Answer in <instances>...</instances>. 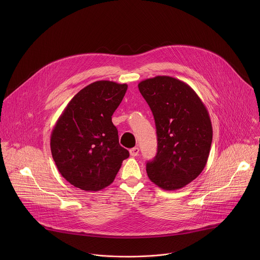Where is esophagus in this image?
<instances>
[{
	"label": "esophagus",
	"instance_id": "1",
	"mask_svg": "<svg viewBox=\"0 0 260 260\" xmlns=\"http://www.w3.org/2000/svg\"><path fill=\"white\" fill-rule=\"evenodd\" d=\"M139 154V148L138 147H134V148L130 149V155L135 157Z\"/></svg>",
	"mask_w": 260,
	"mask_h": 260
}]
</instances>
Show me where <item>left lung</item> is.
I'll return each mask as SVG.
<instances>
[{"instance_id": "obj_1", "label": "left lung", "mask_w": 260, "mask_h": 260, "mask_svg": "<svg viewBox=\"0 0 260 260\" xmlns=\"http://www.w3.org/2000/svg\"><path fill=\"white\" fill-rule=\"evenodd\" d=\"M138 88L157 133V154L146 164L149 179L164 190L183 188L207 163L213 134L209 113L195 91L176 78L156 76Z\"/></svg>"}]
</instances>
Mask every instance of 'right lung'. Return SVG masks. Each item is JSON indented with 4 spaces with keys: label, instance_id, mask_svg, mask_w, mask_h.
Here are the masks:
<instances>
[{
    "label": "right lung",
    "instance_id": "right-lung-1",
    "mask_svg": "<svg viewBox=\"0 0 260 260\" xmlns=\"http://www.w3.org/2000/svg\"><path fill=\"white\" fill-rule=\"evenodd\" d=\"M127 84L96 81L68 103L51 133V152L61 175L85 191H98L114 181L127 149L119 144L112 115Z\"/></svg>",
    "mask_w": 260,
    "mask_h": 260
}]
</instances>
